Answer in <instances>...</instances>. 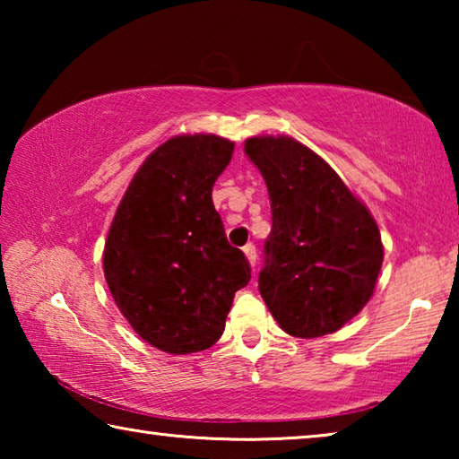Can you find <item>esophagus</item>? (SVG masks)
Returning <instances> with one entry per match:
<instances>
[{
  "label": "esophagus",
  "instance_id": "1",
  "mask_svg": "<svg viewBox=\"0 0 459 459\" xmlns=\"http://www.w3.org/2000/svg\"><path fill=\"white\" fill-rule=\"evenodd\" d=\"M243 253H245V257L248 259V263H251V267L255 269V263H257V251H255V247L253 245H245L243 247Z\"/></svg>",
  "mask_w": 459,
  "mask_h": 459
}]
</instances>
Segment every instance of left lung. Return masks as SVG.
Listing matches in <instances>:
<instances>
[{
  "label": "left lung",
  "mask_w": 459,
  "mask_h": 459,
  "mask_svg": "<svg viewBox=\"0 0 459 459\" xmlns=\"http://www.w3.org/2000/svg\"><path fill=\"white\" fill-rule=\"evenodd\" d=\"M245 153L267 184L273 216L261 298L291 336L340 330L375 291L385 255L375 219L320 155L293 137H251Z\"/></svg>",
  "instance_id": "8db88e82"
}]
</instances>
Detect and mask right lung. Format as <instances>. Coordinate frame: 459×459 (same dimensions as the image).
<instances>
[{
    "label": "right lung",
    "mask_w": 459,
    "mask_h": 459,
    "mask_svg": "<svg viewBox=\"0 0 459 459\" xmlns=\"http://www.w3.org/2000/svg\"><path fill=\"white\" fill-rule=\"evenodd\" d=\"M232 150L235 143L212 134L168 139L137 169L108 229V290L131 328L158 351L211 348L232 298L251 279L212 204Z\"/></svg>",
    "instance_id": "1"
}]
</instances>
